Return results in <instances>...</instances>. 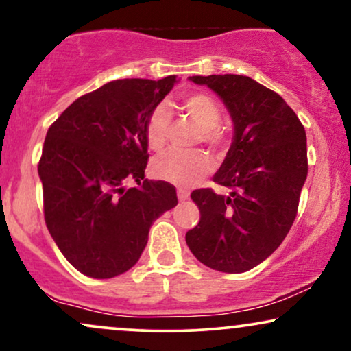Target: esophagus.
I'll return each instance as SVG.
<instances>
[{
	"label": "esophagus",
	"instance_id": "1",
	"mask_svg": "<svg viewBox=\"0 0 351 351\" xmlns=\"http://www.w3.org/2000/svg\"><path fill=\"white\" fill-rule=\"evenodd\" d=\"M188 196H189V191L188 189H183V188L178 189V199H180V201H186V199H188Z\"/></svg>",
	"mask_w": 351,
	"mask_h": 351
}]
</instances>
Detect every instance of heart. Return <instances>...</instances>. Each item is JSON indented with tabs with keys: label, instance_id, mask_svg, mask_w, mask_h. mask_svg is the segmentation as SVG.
<instances>
[{
	"label": "heart",
	"instance_id": "obj_1",
	"mask_svg": "<svg viewBox=\"0 0 351 351\" xmlns=\"http://www.w3.org/2000/svg\"><path fill=\"white\" fill-rule=\"evenodd\" d=\"M181 105L193 118V121L202 130V139L208 144L220 143L221 132L219 126L221 113L220 106L210 95L189 94L183 97ZM170 130V112L165 105H158L150 112L145 123V139L150 149L158 150L167 143ZM210 171V160L202 152H183V150H168L158 155L152 163L155 178L167 181L181 188L196 184Z\"/></svg>",
	"mask_w": 351,
	"mask_h": 351
}]
</instances>
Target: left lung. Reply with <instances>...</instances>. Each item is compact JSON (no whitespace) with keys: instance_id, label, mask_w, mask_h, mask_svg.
I'll return each instance as SVG.
<instances>
[{"instance_id":"obj_1","label":"left lung","mask_w":351,"mask_h":351,"mask_svg":"<svg viewBox=\"0 0 351 351\" xmlns=\"http://www.w3.org/2000/svg\"><path fill=\"white\" fill-rule=\"evenodd\" d=\"M189 81L220 97L233 121V141L214 175L232 193L193 191L201 220L186 243L207 267L246 272L267 259L293 225L308 176L304 128L280 95L254 79L212 74Z\"/></svg>"}]
</instances>
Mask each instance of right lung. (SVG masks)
Wrapping results in <instances>:
<instances>
[{
    "label": "right lung",
    "mask_w": 351,
    "mask_h": 351,
    "mask_svg": "<svg viewBox=\"0 0 351 351\" xmlns=\"http://www.w3.org/2000/svg\"><path fill=\"white\" fill-rule=\"evenodd\" d=\"M178 82L118 79L79 97L51 124L38 163L48 232L92 278L130 270L152 223L178 204L175 186L144 178L145 123ZM137 186L126 190V180Z\"/></svg>",
    "instance_id": "1"
}]
</instances>
